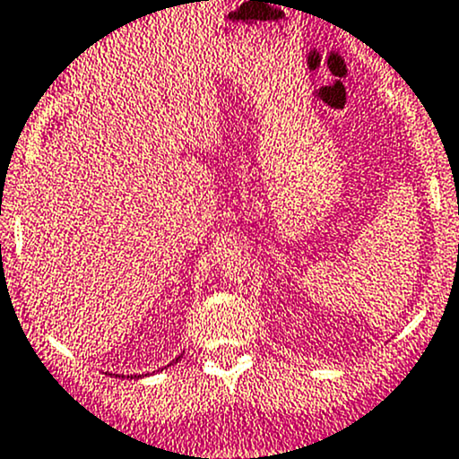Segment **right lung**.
Returning <instances> with one entry per match:
<instances>
[{
	"instance_id": "right-lung-1",
	"label": "right lung",
	"mask_w": 459,
	"mask_h": 459,
	"mask_svg": "<svg viewBox=\"0 0 459 459\" xmlns=\"http://www.w3.org/2000/svg\"><path fill=\"white\" fill-rule=\"evenodd\" d=\"M178 359H180V356H178ZM178 359L173 360V363H178ZM127 378H129V376H127ZM134 378H141V376H134Z\"/></svg>"
}]
</instances>
